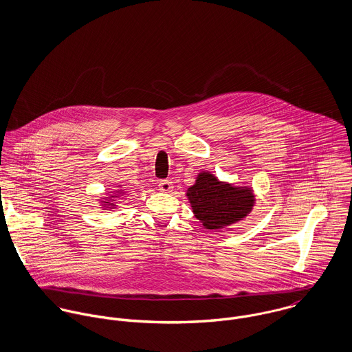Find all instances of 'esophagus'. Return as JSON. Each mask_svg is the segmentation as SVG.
<instances>
[{
	"label": "esophagus",
	"instance_id": "1",
	"mask_svg": "<svg viewBox=\"0 0 352 352\" xmlns=\"http://www.w3.org/2000/svg\"><path fill=\"white\" fill-rule=\"evenodd\" d=\"M158 188L161 192H170L173 190V184L169 180H160Z\"/></svg>",
	"mask_w": 352,
	"mask_h": 352
}]
</instances>
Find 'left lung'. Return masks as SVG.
Here are the masks:
<instances>
[{
    "label": "left lung",
    "mask_w": 352,
    "mask_h": 352,
    "mask_svg": "<svg viewBox=\"0 0 352 352\" xmlns=\"http://www.w3.org/2000/svg\"><path fill=\"white\" fill-rule=\"evenodd\" d=\"M187 197L195 217L206 229H222L237 222L251 211L254 203L252 190L221 183L208 172L199 173Z\"/></svg>",
    "instance_id": "obj_1"
}]
</instances>
